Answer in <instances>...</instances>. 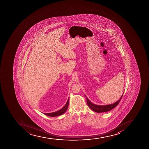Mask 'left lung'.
<instances>
[{"instance_id": "left-lung-1", "label": "left lung", "mask_w": 149, "mask_h": 149, "mask_svg": "<svg viewBox=\"0 0 149 149\" xmlns=\"http://www.w3.org/2000/svg\"><path fill=\"white\" fill-rule=\"evenodd\" d=\"M123 93H124V92L123 93V95L121 96V97H120V99L118 100L117 102H115L114 103H113V104L106 105H97L93 104V103H92V102H90V100H88V98L86 96V97L87 99V104H88V107H90L92 110L94 111L95 112L100 113V112L109 111H111V109L115 108L118 105V103L121 100V98L123 97Z\"/></svg>"}]
</instances>
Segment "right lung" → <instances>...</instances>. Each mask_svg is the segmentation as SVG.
<instances>
[{
	"label": "right lung",
	"instance_id": "add662e5",
	"mask_svg": "<svg viewBox=\"0 0 149 149\" xmlns=\"http://www.w3.org/2000/svg\"><path fill=\"white\" fill-rule=\"evenodd\" d=\"M68 106H69V99L68 100L67 102L65 104V105L61 109H60L58 111H56V112H52V113H44V114L48 116H50V117H56V116H59V115L63 114L65 112H66V111L67 110L68 108Z\"/></svg>",
	"mask_w": 149,
	"mask_h": 149
}]
</instances>
